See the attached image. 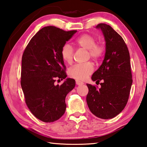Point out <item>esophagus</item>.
Masks as SVG:
<instances>
[{"label": "esophagus", "instance_id": "obj_1", "mask_svg": "<svg viewBox=\"0 0 147 147\" xmlns=\"http://www.w3.org/2000/svg\"><path fill=\"white\" fill-rule=\"evenodd\" d=\"M76 85H82L84 84V82H82V81L78 80H76Z\"/></svg>", "mask_w": 147, "mask_h": 147}]
</instances>
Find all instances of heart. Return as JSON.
Segmentation results:
<instances>
[{
	"label": "heart",
	"instance_id": "heart-1",
	"mask_svg": "<svg viewBox=\"0 0 147 147\" xmlns=\"http://www.w3.org/2000/svg\"><path fill=\"white\" fill-rule=\"evenodd\" d=\"M74 45L78 49L87 50V58L98 61L103 57L105 52V48L103 44L96 43V39L90 34H83L78 36ZM74 50L70 44H63L60 50V55L62 60L67 63L73 62ZM94 71V66L90 62L82 64H76L69 69L68 74L71 78L78 80H84L88 78Z\"/></svg>",
	"mask_w": 147,
	"mask_h": 147
}]
</instances>
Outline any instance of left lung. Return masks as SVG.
<instances>
[{"instance_id":"left-lung-1","label":"left lung","mask_w":147,"mask_h":147,"mask_svg":"<svg viewBox=\"0 0 147 147\" xmlns=\"http://www.w3.org/2000/svg\"><path fill=\"white\" fill-rule=\"evenodd\" d=\"M105 36L106 52L102 64L92 74L93 81L101 87L87 84L86 100L90 112L101 119L114 118L123 110L132 84L130 54L122 37L109 25L101 23Z\"/></svg>"}]
</instances>
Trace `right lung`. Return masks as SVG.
I'll return each instance as SVG.
<instances>
[{"label":"right lung","instance_id":"obj_1","mask_svg":"<svg viewBox=\"0 0 147 147\" xmlns=\"http://www.w3.org/2000/svg\"><path fill=\"white\" fill-rule=\"evenodd\" d=\"M76 31L46 26L33 36L23 53L20 84L25 102L31 113L44 122H54L63 115L66 96L75 86L71 78L61 85L55 82L67 77L60 50Z\"/></svg>","mask_w":147,"mask_h":147}]
</instances>
